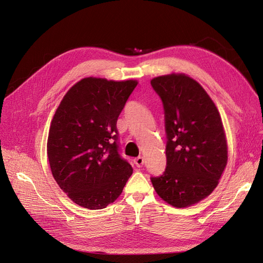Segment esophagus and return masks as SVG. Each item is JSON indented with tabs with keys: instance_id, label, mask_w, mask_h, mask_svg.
Returning <instances> with one entry per match:
<instances>
[{
	"instance_id": "obj_1",
	"label": "esophagus",
	"mask_w": 263,
	"mask_h": 263,
	"mask_svg": "<svg viewBox=\"0 0 263 263\" xmlns=\"http://www.w3.org/2000/svg\"><path fill=\"white\" fill-rule=\"evenodd\" d=\"M134 162H135V164H136V165L138 166V168H140V166L144 165L145 160H144V158H142L141 156H139V157H137L136 159H135Z\"/></svg>"
}]
</instances>
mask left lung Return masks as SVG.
I'll list each match as a JSON object with an SVG mask.
<instances>
[{
  "mask_svg": "<svg viewBox=\"0 0 263 263\" xmlns=\"http://www.w3.org/2000/svg\"><path fill=\"white\" fill-rule=\"evenodd\" d=\"M164 108L166 168L151 178L154 189L173 208H187L216 189L227 165L228 147L221 117L203 86L185 73L150 81Z\"/></svg>",
  "mask_w": 263,
  "mask_h": 263,
  "instance_id": "obj_1",
  "label": "left lung"
}]
</instances>
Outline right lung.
<instances>
[{
    "label": "right lung",
    "mask_w": 263,
    "mask_h": 263,
    "mask_svg": "<svg viewBox=\"0 0 263 263\" xmlns=\"http://www.w3.org/2000/svg\"><path fill=\"white\" fill-rule=\"evenodd\" d=\"M137 80L81 79L51 119L47 155L51 173L71 201L105 209L122 194L132 165L117 151L116 122Z\"/></svg>",
    "instance_id": "obj_1"
}]
</instances>
